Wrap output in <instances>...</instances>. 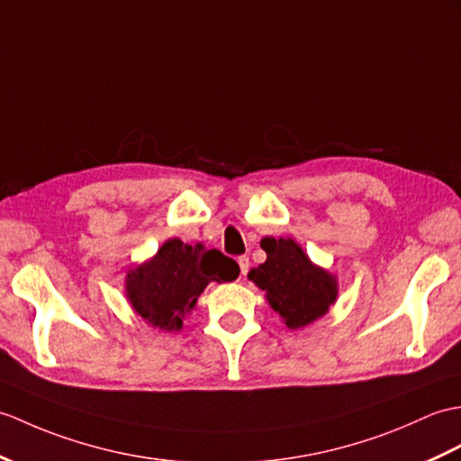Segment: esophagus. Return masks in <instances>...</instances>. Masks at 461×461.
Wrapping results in <instances>:
<instances>
[{"label": "esophagus", "instance_id": "esophagus-1", "mask_svg": "<svg viewBox=\"0 0 461 461\" xmlns=\"http://www.w3.org/2000/svg\"><path fill=\"white\" fill-rule=\"evenodd\" d=\"M238 263H240V269H241V275L245 276V275H248V271H249V257L248 255H241L240 257V259H238Z\"/></svg>", "mask_w": 461, "mask_h": 461}]
</instances>
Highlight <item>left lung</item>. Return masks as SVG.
Listing matches in <instances>:
<instances>
[{
	"label": "left lung",
	"mask_w": 461,
	"mask_h": 461,
	"mask_svg": "<svg viewBox=\"0 0 461 461\" xmlns=\"http://www.w3.org/2000/svg\"><path fill=\"white\" fill-rule=\"evenodd\" d=\"M267 261L249 271V279L267 293V301L288 328H303L324 316L336 301V279L310 263L293 240H261Z\"/></svg>",
	"instance_id": "8db88e82"
}]
</instances>
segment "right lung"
<instances>
[{
    "mask_svg": "<svg viewBox=\"0 0 461 461\" xmlns=\"http://www.w3.org/2000/svg\"><path fill=\"white\" fill-rule=\"evenodd\" d=\"M240 265L218 249L168 240L151 261L127 275V298L135 312L160 330H180L210 281L238 279Z\"/></svg>",
    "mask_w": 461,
    "mask_h": 461,
    "instance_id": "add662e5",
    "label": "right lung"
}]
</instances>
